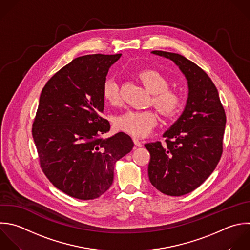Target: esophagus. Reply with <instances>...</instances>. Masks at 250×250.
Listing matches in <instances>:
<instances>
[{"label": "esophagus", "instance_id": "34e87169", "mask_svg": "<svg viewBox=\"0 0 250 250\" xmlns=\"http://www.w3.org/2000/svg\"><path fill=\"white\" fill-rule=\"evenodd\" d=\"M133 142H134V144H135V146H142V143H141V141L139 140V139H137V138H133Z\"/></svg>", "mask_w": 250, "mask_h": 250}]
</instances>
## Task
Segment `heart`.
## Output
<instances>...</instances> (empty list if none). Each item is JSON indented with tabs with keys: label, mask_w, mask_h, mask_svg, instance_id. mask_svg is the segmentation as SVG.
Here are the masks:
<instances>
[{
	"label": "heart",
	"mask_w": 250,
	"mask_h": 250,
	"mask_svg": "<svg viewBox=\"0 0 250 250\" xmlns=\"http://www.w3.org/2000/svg\"><path fill=\"white\" fill-rule=\"evenodd\" d=\"M145 88L152 94V104L165 118H172L182 110L184 98L176 90L168 89V79L159 71L146 69L138 75ZM104 100L109 104L115 105L120 102L119 87L113 78L104 81L102 90ZM156 124V114L151 110H127L118 115L114 120L115 127L135 137H145Z\"/></svg>",
	"instance_id": "heart-1"
}]
</instances>
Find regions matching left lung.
Here are the masks:
<instances>
[{
    "instance_id": "1",
    "label": "left lung",
    "mask_w": 250,
    "mask_h": 250,
    "mask_svg": "<svg viewBox=\"0 0 250 250\" xmlns=\"http://www.w3.org/2000/svg\"><path fill=\"white\" fill-rule=\"evenodd\" d=\"M151 53L174 62L188 80L186 107L163 134L166 144L145 145L150 153L151 185L164 194L181 196L198 188L216 168L223 152L226 113L217 88L198 65L179 54Z\"/></svg>"
}]
</instances>
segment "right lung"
<instances>
[{
	"label": "right lung",
	"mask_w": 250,
	"mask_h": 250,
	"mask_svg": "<svg viewBox=\"0 0 250 250\" xmlns=\"http://www.w3.org/2000/svg\"><path fill=\"white\" fill-rule=\"evenodd\" d=\"M117 55H87L59 70L42 90L32 125L40 166L60 190L82 200L100 197L112 185L114 165L134 143L102 117V90Z\"/></svg>",
	"instance_id": "add662e5"
}]
</instances>
